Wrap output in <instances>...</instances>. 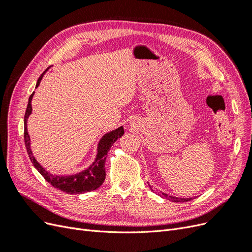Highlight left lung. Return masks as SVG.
Listing matches in <instances>:
<instances>
[{"label": "left lung", "instance_id": "left-lung-1", "mask_svg": "<svg viewBox=\"0 0 252 252\" xmlns=\"http://www.w3.org/2000/svg\"><path fill=\"white\" fill-rule=\"evenodd\" d=\"M149 187H150V189L152 190V191L158 193L159 196L166 197L167 200H169V201H171V202H175V203H184V202H188V201H191V200H192V197H187V199H184V197H183V199H181V197H175V196H172V195H168V194L164 193V192H157L156 190H155L154 188H152L150 185H149Z\"/></svg>", "mask_w": 252, "mask_h": 252}]
</instances>
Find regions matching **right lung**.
<instances>
[{"mask_svg": "<svg viewBox=\"0 0 252 252\" xmlns=\"http://www.w3.org/2000/svg\"><path fill=\"white\" fill-rule=\"evenodd\" d=\"M48 69L49 68H47V69L41 74V77L37 79L35 88L39 87L42 78L44 77V74L46 73ZM33 94L34 93H32V94L29 96L28 105H27L25 117H24V141H25L28 156L30 159H32L35 169L43 175L44 179L46 180L49 184H51L57 189L62 190V191L66 193H69V194L85 193V192L93 191V190L97 189L105 181V177H106L105 162H106V158H107L106 156H107L108 151L110 150L112 144L124 134L123 126L119 127L118 129H114V130L103 135V138L97 144V154H96L94 162L91 164L87 169L71 175L52 174L45 168H43V167L40 165V163L36 161L35 158L32 155V148H30V136L27 131V120L32 111V100L33 97Z\"/></svg>", "mask_w": 252, "mask_h": 252, "instance_id": "add662e5", "label": "right lung"}]
</instances>
